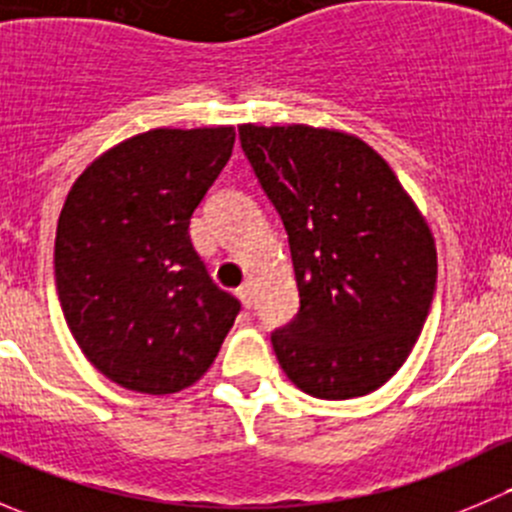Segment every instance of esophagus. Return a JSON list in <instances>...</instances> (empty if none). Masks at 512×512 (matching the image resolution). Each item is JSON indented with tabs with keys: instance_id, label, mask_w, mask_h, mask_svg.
I'll return each mask as SVG.
<instances>
[{
	"instance_id": "obj_1",
	"label": "esophagus",
	"mask_w": 512,
	"mask_h": 512,
	"mask_svg": "<svg viewBox=\"0 0 512 512\" xmlns=\"http://www.w3.org/2000/svg\"><path fill=\"white\" fill-rule=\"evenodd\" d=\"M237 297H240V302L245 304V307H252V285L250 282H245V285L237 289Z\"/></svg>"
}]
</instances>
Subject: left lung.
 I'll return each mask as SVG.
<instances>
[{
  "instance_id": "left-lung-1",
  "label": "left lung",
  "mask_w": 512,
  "mask_h": 512,
  "mask_svg": "<svg viewBox=\"0 0 512 512\" xmlns=\"http://www.w3.org/2000/svg\"><path fill=\"white\" fill-rule=\"evenodd\" d=\"M242 151L289 235L299 314L272 334L287 379L314 399L384 386L418 342L436 242L384 158L339 128L240 126Z\"/></svg>"
}]
</instances>
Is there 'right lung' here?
<instances>
[{
  "label": "right lung",
  "mask_w": 512,
  "mask_h": 512,
  "mask_svg": "<svg viewBox=\"0 0 512 512\" xmlns=\"http://www.w3.org/2000/svg\"><path fill=\"white\" fill-rule=\"evenodd\" d=\"M235 128H151L74 180L56 225L61 312L86 359L138 394H175L213 366L240 302L213 285L190 218Z\"/></svg>",
  "instance_id": "1"
}]
</instances>
